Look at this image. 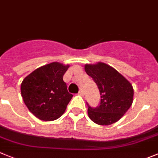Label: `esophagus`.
Here are the masks:
<instances>
[{
    "instance_id": "obj_1",
    "label": "esophagus",
    "mask_w": 158,
    "mask_h": 158,
    "mask_svg": "<svg viewBox=\"0 0 158 158\" xmlns=\"http://www.w3.org/2000/svg\"><path fill=\"white\" fill-rule=\"evenodd\" d=\"M79 95H81V96H83L84 95V92H83V90H82V89H81L80 90H79Z\"/></svg>"
}]
</instances>
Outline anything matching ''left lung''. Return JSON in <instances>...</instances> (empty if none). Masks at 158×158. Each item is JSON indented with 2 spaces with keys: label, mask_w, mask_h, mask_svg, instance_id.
Here are the masks:
<instances>
[{
  "label": "left lung",
  "mask_w": 158,
  "mask_h": 158,
  "mask_svg": "<svg viewBox=\"0 0 158 158\" xmlns=\"http://www.w3.org/2000/svg\"><path fill=\"white\" fill-rule=\"evenodd\" d=\"M85 71L97 84L101 95V102L97 107L86 103L89 118L101 126L118 122L132 104L133 88L131 83L105 63L86 64Z\"/></svg>",
  "instance_id": "obj_1"
}]
</instances>
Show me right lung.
Wrapping results in <instances>:
<instances>
[{
  "mask_svg": "<svg viewBox=\"0 0 158 158\" xmlns=\"http://www.w3.org/2000/svg\"><path fill=\"white\" fill-rule=\"evenodd\" d=\"M69 65L53 62L38 68L23 79L21 94L30 112L43 121H54L64 112L72 94L63 76Z\"/></svg>",
  "mask_w": 158,
  "mask_h": 158,
  "instance_id": "right-lung-1",
  "label": "right lung"
}]
</instances>
